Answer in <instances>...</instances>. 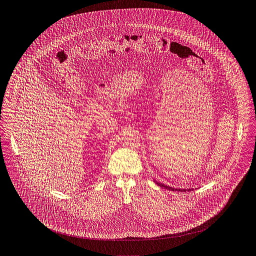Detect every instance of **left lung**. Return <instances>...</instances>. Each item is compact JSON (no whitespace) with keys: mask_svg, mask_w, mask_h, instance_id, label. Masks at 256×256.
<instances>
[{"mask_svg":"<svg viewBox=\"0 0 256 256\" xmlns=\"http://www.w3.org/2000/svg\"><path fill=\"white\" fill-rule=\"evenodd\" d=\"M154 183L158 185V186H160V188H166V190H177V192H190V190H192V188H172V186H166V185H164V184H162V183H158V182H156V180H154Z\"/></svg>","mask_w":256,"mask_h":256,"instance_id":"1","label":"left lung"}]
</instances>
